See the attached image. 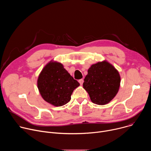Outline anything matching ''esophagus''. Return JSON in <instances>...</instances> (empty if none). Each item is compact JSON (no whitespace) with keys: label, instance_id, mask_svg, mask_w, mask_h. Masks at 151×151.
<instances>
[{"label":"esophagus","instance_id":"esophagus-1","mask_svg":"<svg viewBox=\"0 0 151 151\" xmlns=\"http://www.w3.org/2000/svg\"><path fill=\"white\" fill-rule=\"evenodd\" d=\"M79 83H80L81 85H82L83 83V79H79Z\"/></svg>","mask_w":151,"mask_h":151}]
</instances>
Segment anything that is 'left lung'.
<instances>
[{"instance_id": "obj_1", "label": "left lung", "mask_w": 151, "mask_h": 151, "mask_svg": "<svg viewBox=\"0 0 151 151\" xmlns=\"http://www.w3.org/2000/svg\"><path fill=\"white\" fill-rule=\"evenodd\" d=\"M121 78L118 70L106 61L93 64L84 79L83 88L88 93L91 101L104 105L116 95Z\"/></svg>"}]
</instances>
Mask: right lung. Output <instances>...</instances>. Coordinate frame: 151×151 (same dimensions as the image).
<instances>
[{
	"instance_id": "1",
	"label": "right lung",
	"mask_w": 151,
	"mask_h": 151,
	"mask_svg": "<svg viewBox=\"0 0 151 151\" xmlns=\"http://www.w3.org/2000/svg\"><path fill=\"white\" fill-rule=\"evenodd\" d=\"M78 86L79 83L57 62L48 63L37 79V88L42 98L55 106L67 104Z\"/></svg>"
}]
</instances>
